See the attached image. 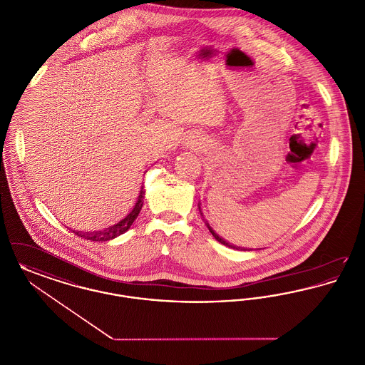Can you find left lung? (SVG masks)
<instances>
[{
    "label": "left lung",
    "mask_w": 365,
    "mask_h": 365,
    "mask_svg": "<svg viewBox=\"0 0 365 365\" xmlns=\"http://www.w3.org/2000/svg\"><path fill=\"white\" fill-rule=\"evenodd\" d=\"M198 209H200V212H201V207H200V204H198ZM201 216H202V220L205 222V225H207V227H208L209 231H210V234L215 237V240L217 241V242L223 243V245H226V246H228V247H231V249H237V250H252V249H245V247H241V246H235V245H232V243L227 242L225 238H222L212 227L209 226L208 222L204 219V215H202V212H201Z\"/></svg>",
    "instance_id": "8db88e82"
}]
</instances>
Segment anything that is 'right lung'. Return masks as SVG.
Returning a JSON list of instances; mask_svg holds the SVG:
<instances>
[{"instance_id": "1", "label": "right lung", "mask_w": 365, "mask_h": 365, "mask_svg": "<svg viewBox=\"0 0 365 365\" xmlns=\"http://www.w3.org/2000/svg\"><path fill=\"white\" fill-rule=\"evenodd\" d=\"M143 198H145V189H143V185H142L140 191H139L138 200H137L134 208L119 223H116L113 226H109L108 228H104V230H100V231H87V232L73 231V232L78 237H82V238L88 240V241H96V242L110 241V240L124 234L130 227L133 226L134 220L138 217L139 212H140L142 205H143Z\"/></svg>"}]
</instances>
